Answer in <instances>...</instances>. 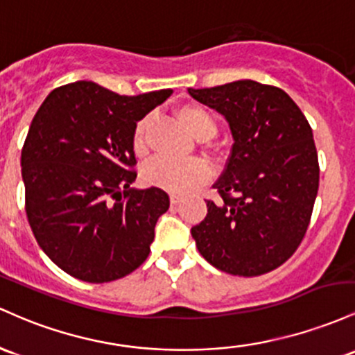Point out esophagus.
Returning a JSON list of instances; mask_svg holds the SVG:
<instances>
[{
  "mask_svg": "<svg viewBox=\"0 0 355 355\" xmlns=\"http://www.w3.org/2000/svg\"><path fill=\"white\" fill-rule=\"evenodd\" d=\"M181 202V198L178 194H171V206H178Z\"/></svg>",
  "mask_w": 355,
  "mask_h": 355,
  "instance_id": "obj_1",
  "label": "esophagus"
}]
</instances>
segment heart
I'll return each instance as SVG.
<instances>
[{"label":"heart","mask_w":355,"mask_h":355,"mask_svg":"<svg viewBox=\"0 0 355 355\" xmlns=\"http://www.w3.org/2000/svg\"><path fill=\"white\" fill-rule=\"evenodd\" d=\"M179 121L184 124L191 135L205 141L211 139L218 130L216 119L205 107L196 103H186L178 110ZM149 127V117L141 119L134 127L132 147L137 154L146 150V135ZM142 182L169 191V193L184 194L205 184L211 178V169L205 161L189 159V161H173L169 157H156L147 162L142 169Z\"/></svg>","instance_id":"1"}]
</instances>
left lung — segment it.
<instances>
[{"label":"left lung","mask_w":355,"mask_h":355,"mask_svg":"<svg viewBox=\"0 0 355 355\" xmlns=\"http://www.w3.org/2000/svg\"><path fill=\"white\" fill-rule=\"evenodd\" d=\"M230 122L234 144L206 199L208 214L191 228L199 253L221 272L258 277L284 265L304 240L318 191L312 127L288 94L238 80L189 89Z\"/></svg>","instance_id":"1"}]
</instances>
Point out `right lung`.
I'll use <instances>...</instances> for the list:
<instances>
[{"label": "right lung", "mask_w": 355, "mask_h": 355, "mask_svg": "<svg viewBox=\"0 0 355 355\" xmlns=\"http://www.w3.org/2000/svg\"><path fill=\"white\" fill-rule=\"evenodd\" d=\"M171 94L119 95L82 80L40 105L21 149L25 211L40 248L65 273L105 284L149 257L169 196L129 188L137 176L132 134Z\"/></svg>", "instance_id": "1"}]
</instances>
